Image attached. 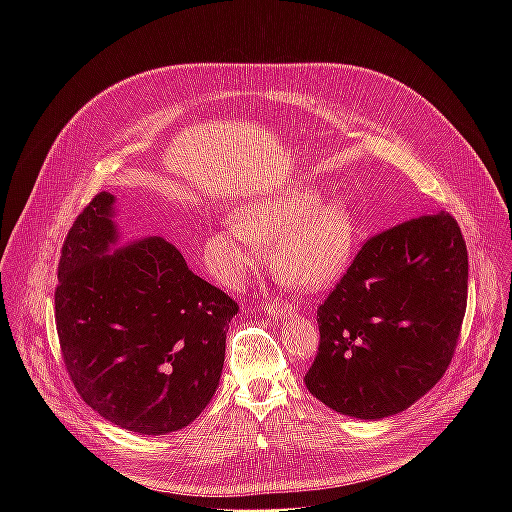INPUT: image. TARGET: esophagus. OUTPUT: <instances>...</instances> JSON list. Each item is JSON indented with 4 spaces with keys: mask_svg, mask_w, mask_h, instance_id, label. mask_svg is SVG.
<instances>
[{
    "mask_svg": "<svg viewBox=\"0 0 512 512\" xmlns=\"http://www.w3.org/2000/svg\"><path fill=\"white\" fill-rule=\"evenodd\" d=\"M267 312H269L273 318H285V316L296 312V304H294V302H287V300H273V302L269 304Z\"/></svg>",
    "mask_w": 512,
    "mask_h": 512,
    "instance_id": "esophagus-1",
    "label": "esophagus"
}]
</instances>
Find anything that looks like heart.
Instances as JSON below:
<instances>
[{
  "label": "heart",
  "mask_w": 512,
  "mask_h": 512,
  "mask_svg": "<svg viewBox=\"0 0 512 512\" xmlns=\"http://www.w3.org/2000/svg\"><path fill=\"white\" fill-rule=\"evenodd\" d=\"M273 245L281 279L302 289L334 283L350 265L356 245L354 216L342 198L320 202L312 188L267 194L245 204L239 223L206 243V265L214 279L239 287Z\"/></svg>",
  "instance_id": "b5f03b06"
}]
</instances>
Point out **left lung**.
Here are the masks:
<instances>
[{"label": "left lung", "mask_w": 512, "mask_h": 512, "mask_svg": "<svg viewBox=\"0 0 512 512\" xmlns=\"http://www.w3.org/2000/svg\"><path fill=\"white\" fill-rule=\"evenodd\" d=\"M466 300L468 251L450 212L371 237L318 308L308 391L350 417L405 411L444 377Z\"/></svg>", "instance_id": "8db88e82"}]
</instances>
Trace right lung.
<instances>
[{"mask_svg": "<svg viewBox=\"0 0 512 512\" xmlns=\"http://www.w3.org/2000/svg\"><path fill=\"white\" fill-rule=\"evenodd\" d=\"M113 216L115 196L101 192L64 239L54 294L60 350L91 409L127 431L164 435L210 403L239 306L162 237L113 251Z\"/></svg>", "mask_w": 512, "mask_h": 512, "instance_id": "obj_1", "label": "right lung"}]
</instances>
